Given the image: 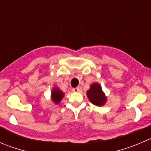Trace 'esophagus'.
<instances>
[{"label": "esophagus", "mask_w": 151, "mask_h": 151, "mask_svg": "<svg viewBox=\"0 0 151 151\" xmlns=\"http://www.w3.org/2000/svg\"><path fill=\"white\" fill-rule=\"evenodd\" d=\"M72 91L74 92H80V88L79 87H77V88H72Z\"/></svg>", "instance_id": "obj_1"}]
</instances>
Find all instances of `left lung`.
<instances>
[{
    "label": "left lung",
    "mask_w": 151,
    "mask_h": 151,
    "mask_svg": "<svg viewBox=\"0 0 151 151\" xmlns=\"http://www.w3.org/2000/svg\"><path fill=\"white\" fill-rule=\"evenodd\" d=\"M87 96L89 100L95 105H102L106 101V97L102 91V88L98 83H93L91 88L87 91Z\"/></svg>",
    "instance_id": "8db88e82"
}]
</instances>
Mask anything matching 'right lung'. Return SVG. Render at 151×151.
I'll list each match as a JSON object with an SVG mask.
<instances>
[{
  "mask_svg": "<svg viewBox=\"0 0 151 151\" xmlns=\"http://www.w3.org/2000/svg\"><path fill=\"white\" fill-rule=\"evenodd\" d=\"M63 93L61 91H60L58 88H54L53 91H52V100H53L55 103L58 104L60 102L62 98L63 97Z\"/></svg>",
  "mask_w": 151,
  "mask_h": 151,
  "instance_id": "obj_1",
  "label": "right lung"
}]
</instances>
